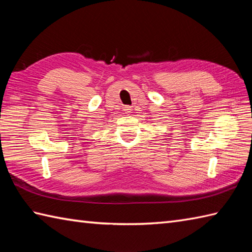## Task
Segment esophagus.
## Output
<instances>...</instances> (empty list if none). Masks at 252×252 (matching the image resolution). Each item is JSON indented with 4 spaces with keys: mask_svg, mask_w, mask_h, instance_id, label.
Returning a JSON list of instances; mask_svg holds the SVG:
<instances>
[{
    "mask_svg": "<svg viewBox=\"0 0 252 252\" xmlns=\"http://www.w3.org/2000/svg\"><path fill=\"white\" fill-rule=\"evenodd\" d=\"M123 110H125V114L130 115L131 112H132V107L131 106H126L125 108H123Z\"/></svg>",
    "mask_w": 252,
    "mask_h": 252,
    "instance_id": "obj_1",
    "label": "esophagus"
}]
</instances>
